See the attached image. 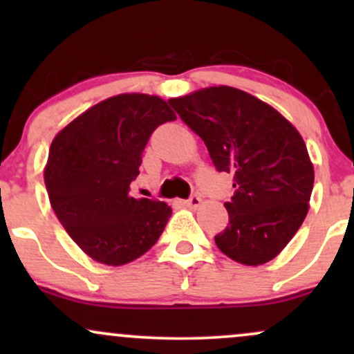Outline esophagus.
I'll return each instance as SVG.
<instances>
[{
	"mask_svg": "<svg viewBox=\"0 0 354 354\" xmlns=\"http://www.w3.org/2000/svg\"><path fill=\"white\" fill-rule=\"evenodd\" d=\"M185 205L188 206V208H198V206L201 205V198L196 196V194H193V196H189L188 200L185 201Z\"/></svg>",
	"mask_w": 354,
	"mask_h": 354,
	"instance_id": "obj_1",
	"label": "esophagus"
}]
</instances>
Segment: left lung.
<instances>
[{
  "label": "left lung",
  "instance_id": "1",
  "mask_svg": "<svg viewBox=\"0 0 354 354\" xmlns=\"http://www.w3.org/2000/svg\"><path fill=\"white\" fill-rule=\"evenodd\" d=\"M168 103L205 141L214 168L233 174L230 223L214 236L216 246L241 265L273 259L308 213L315 171L301 135L236 88H206Z\"/></svg>",
  "mask_w": 354,
  "mask_h": 354
}]
</instances>
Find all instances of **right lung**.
<instances>
[{
	"mask_svg": "<svg viewBox=\"0 0 354 354\" xmlns=\"http://www.w3.org/2000/svg\"><path fill=\"white\" fill-rule=\"evenodd\" d=\"M176 120L158 96L118 95L95 104L56 135L44 169L51 208L95 261L120 266L158 241L171 208L129 196L154 129Z\"/></svg>",
	"mask_w": 354,
	"mask_h": 354,
	"instance_id": "1",
	"label": "right lung"
}]
</instances>
